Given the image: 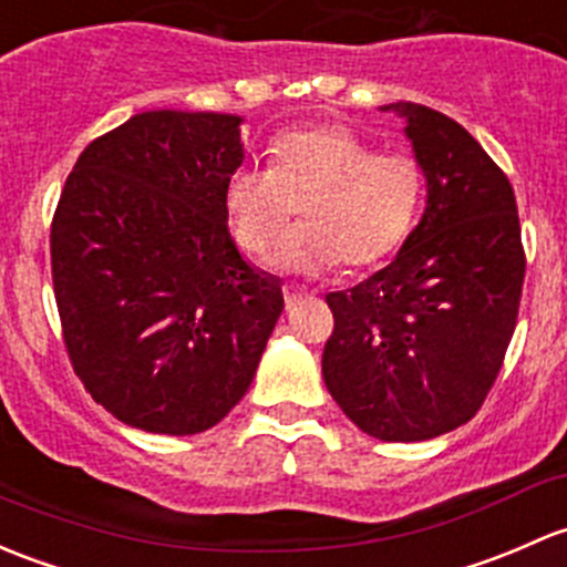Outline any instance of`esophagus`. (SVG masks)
<instances>
[{
  "mask_svg": "<svg viewBox=\"0 0 567 567\" xmlns=\"http://www.w3.org/2000/svg\"><path fill=\"white\" fill-rule=\"evenodd\" d=\"M282 293H285V303H288V307H293V303L299 301L301 296L307 293V290H303V288H293V285H285Z\"/></svg>",
  "mask_w": 567,
  "mask_h": 567,
  "instance_id": "1",
  "label": "esophagus"
}]
</instances>
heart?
<instances>
[{
    "label": "heart",
    "instance_id": "b5f03b06",
    "mask_svg": "<svg viewBox=\"0 0 567 567\" xmlns=\"http://www.w3.org/2000/svg\"><path fill=\"white\" fill-rule=\"evenodd\" d=\"M424 171L413 154L380 152L348 127H312L279 138L271 165H244L228 178L230 230L247 255H264L301 207V228L277 241L271 266L315 277L342 260L383 264L415 223Z\"/></svg>",
    "mask_w": 567,
    "mask_h": 567
}]
</instances>
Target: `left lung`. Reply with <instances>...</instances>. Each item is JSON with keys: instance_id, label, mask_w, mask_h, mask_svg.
Segmentation results:
<instances>
[{"instance_id": "obj_1", "label": "left lung", "mask_w": 567, "mask_h": 567, "mask_svg": "<svg viewBox=\"0 0 567 567\" xmlns=\"http://www.w3.org/2000/svg\"><path fill=\"white\" fill-rule=\"evenodd\" d=\"M426 176V208L389 266L326 296L323 380L361 432L419 443L467 424L516 329L524 247L514 187L445 113L391 103Z\"/></svg>"}]
</instances>
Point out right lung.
I'll return each instance as SVG.
<instances>
[{"label":"right lung","instance_id":"add662e5","mask_svg":"<svg viewBox=\"0 0 567 567\" xmlns=\"http://www.w3.org/2000/svg\"><path fill=\"white\" fill-rule=\"evenodd\" d=\"M241 116L146 111L89 143L51 223L64 348L122 424L198 434L241 402L282 288L241 258L225 187Z\"/></svg>","mask_w":567,"mask_h":567}]
</instances>
